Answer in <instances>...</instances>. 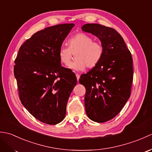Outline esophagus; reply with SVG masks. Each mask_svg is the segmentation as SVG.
<instances>
[{"label":"esophagus","instance_id":"obj_1","mask_svg":"<svg viewBox=\"0 0 152 152\" xmlns=\"http://www.w3.org/2000/svg\"><path fill=\"white\" fill-rule=\"evenodd\" d=\"M76 76L77 81L78 82V80H79V79H80V74H76Z\"/></svg>","mask_w":152,"mask_h":152}]
</instances>
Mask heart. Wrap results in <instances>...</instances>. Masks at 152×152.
Here are the masks:
<instances>
[{
  "mask_svg": "<svg viewBox=\"0 0 152 152\" xmlns=\"http://www.w3.org/2000/svg\"><path fill=\"white\" fill-rule=\"evenodd\" d=\"M69 48L61 46L58 51L60 62L66 65L75 54L76 61L67 66L68 69L74 71H82L86 66L92 68L99 63L102 57L104 49L102 44L93 41V38L88 34L79 33L70 38L68 41Z\"/></svg>",
  "mask_w": 152,
  "mask_h": 152,
  "instance_id": "b5f03b06",
  "label": "heart"
}]
</instances>
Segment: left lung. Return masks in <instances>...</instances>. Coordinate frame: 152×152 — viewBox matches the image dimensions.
<instances>
[{"instance_id":"1","label":"left lung","mask_w":152,"mask_h":152,"mask_svg":"<svg viewBox=\"0 0 152 152\" xmlns=\"http://www.w3.org/2000/svg\"><path fill=\"white\" fill-rule=\"evenodd\" d=\"M82 29L97 37L104 49L99 63L79 80L86 90V112L92 121L106 122L120 112L130 96L133 78L131 53L114 28L88 23Z\"/></svg>"}]
</instances>
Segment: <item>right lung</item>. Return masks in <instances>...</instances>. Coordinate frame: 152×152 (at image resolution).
<instances>
[{
	"instance_id": "1",
	"label": "right lung",
	"mask_w": 152,
	"mask_h": 152,
	"mask_svg": "<svg viewBox=\"0 0 152 152\" xmlns=\"http://www.w3.org/2000/svg\"><path fill=\"white\" fill-rule=\"evenodd\" d=\"M74 26L60 24L38 31L20 47L15 60L14 72L22 104L44 124L63 120L76 85V75L61 66L57 55Z\"/></svg>"
}]
</instances>
